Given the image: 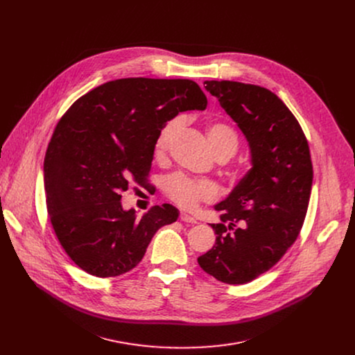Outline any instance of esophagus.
<instances>
[{
  "mask_svg": "<svg viewBox=\"0 0 355 355\" xmlns=\"http://www.w3.org/2000/svg\"><path fill=\"white\" fill-rule=\"evenodd\" d=\"M180 219H181L182 222H185V223H191V225L196 223V219H195V218H192V216H189V215H187V214H184V212H181Z\"/></svg>",
  "mask_w": 355,
  "mask_h": 355,
  "instance_id": "obj_1",
  "label": "esophagus"
}]
</instances>
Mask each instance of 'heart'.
Instances as JSON below:
<instances>
[{"mask_svg":"<svg viewBox=\"0 0 355 355\" xmlns=\"http://www.w3.org/2000/svg\"><path fill=\"white\" fill-rule=\"evenodd\" d=\"M184 123L182 116H175L167 121L157 133L155 141L156 156L164 155L170 141ZM208 139L214 148V153L226 155L230 159L237 150V135L226 123L215 122L208 128ZM164 191L167 196L184 209H195L200 202H211L218 198V187L207 180H192L184 174H173L164 181Z\"/></svg>","mask_w":355,"mask_h":355,"instance_id":"1","label":"heart"}]
</instances>
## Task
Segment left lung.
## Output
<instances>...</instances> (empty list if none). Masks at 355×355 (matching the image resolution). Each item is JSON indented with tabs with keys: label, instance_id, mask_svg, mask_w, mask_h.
Masks as SVG:
<instances>
[{
	"label": "left lung",
	"instance_id": "left-lung-1",
	"mask_svg": "<svg viewBox=\"0 0 355 355\" xmlns=\"http://www.w3.org/2000/svg\"><path fill=\"white\" fill-rule=\"evenodd\" d=\"M204 84L245 136L251 168L215 205L216 241L198 264L220 282L241 285L272 268L297 239L312 191L311 151L299 122L270 89L226 80Z\"/></svg>",
	"mask_w": 355,
	"mask_h": 355
}]
</instances>
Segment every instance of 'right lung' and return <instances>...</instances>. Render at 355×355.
<instances>
[{
  "instance_id": "1",
  "label": "right lung",
  "mask_w": 355,
  "mask_h": 355,
  "mask_svg": "<svg viewBox=\"0 0 355 355\" xmlns=\"http://www.w3.org/2000/svg\"><path fill=\"white\" fill-rule=\"evenodd\" d=\"M208 99L192 80L121 78L69 108L44 156L47 214L67 256L85 272L118 277L143 259L156 232L178 218L170 204L140 219L122 208L129 181L146 187L162 126Z\"/></svg>"
}]
</instances>
